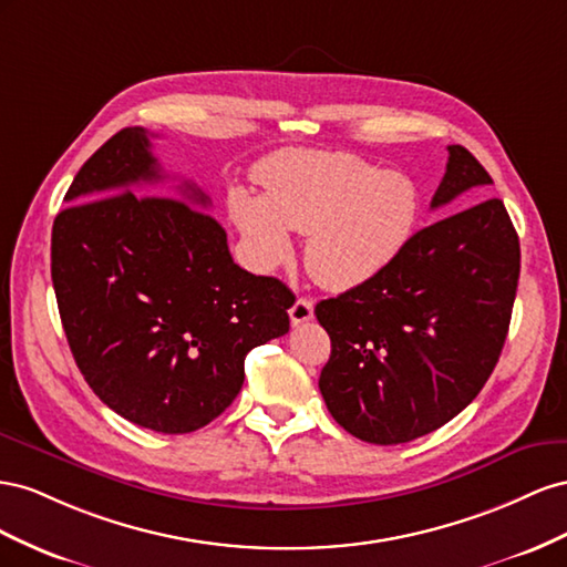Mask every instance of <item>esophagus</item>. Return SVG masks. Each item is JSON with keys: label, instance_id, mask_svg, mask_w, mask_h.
Returning a JSON list of instances; mask_svg holds the SVG:
<instances>
[{"label": "esophagus", "instance_id": "34e87169", "mask_svg": "<svg viewBox=\"0 0 567 567\" xmlns=\"http://www.w3.org/2000/svg\"><path fill=\"white\" fill-rule=\"evenodd\" d=\"M313 318V301L306 299V297H299L292 309H289V320H292V326H301V322L311 320Z\"/></svg>", "mask_w": 567, "mask_h": 567}]
</instances>
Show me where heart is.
<instances>
[{
	"instance_id": "obj_1",
	"label": "heart",
	"mask_w": 567,
	"mask_h": 567,
	"mask_svg": "<svg viewBox=\"0 0 567 567\" xmlns=\"http://www.w3.org/2000/svg\"><path fill=\"white\" fill-rule=\"evenodd\" d=\"M264 194L235 187L230 216L258 266L292 256L289 230L309 235L306 266L330 289L380 278L409 251L423 218L413 177L347 152H285L258 168Z\"/></svg>"
}]
</instances>
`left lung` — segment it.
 I'll return each instance as SVG.
<instances>
[{
	"instance_id": "8db88e82",
	"label": "left lung",
	"mask_w": 567,
	"mask_h": 567,
	"mask_svg": "<svg viewBox=\"0 0 567 567\" xmlns=\"http://www.w3.org/2000/svg\"><path fill=\"white\" fill-rule=\"evenodd\" d=\"M489 173L461 144L432 208ZM520 278V241L501 199L417 230L380 278L316 306L332 353L318 380L328 411L368 444H403L446 425L471 403L504 349Z\"/></svg>"
}]
</instances>
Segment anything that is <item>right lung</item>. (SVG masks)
Returning <instances> with one entry per match:
<instances>
[{
    "label": "right lung",
    "instance_id": "right-lung-1",
    "mask_svg": "<svg viewBox=\"0 0 567 567\" xmlns=\"http://www.w3.org/2000/svg\"><path fill=\"white\" fill-rule=\"evenodd\" d=\"M158 181L144 127L104 142L54 220L52 282L92 392L140 427L185 434L235 401L254 347L289 332L295 295L233 261L199 187L133 192Z\"/></svg>",
    "mask_w": 567,
    "mask_h": 567
}]
</instances>
